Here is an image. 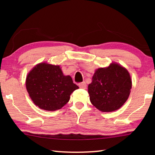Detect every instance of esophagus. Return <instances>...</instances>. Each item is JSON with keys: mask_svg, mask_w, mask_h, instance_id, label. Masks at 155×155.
I'll return each instance as SVG.
<instances>
[{"mask_svg": "<svg viewBox=\"0 0 155 155\" xmlns=\"http://www.w3.org/2000/svg\"><path fill=\"white\" fill-rule=\"evenodd\" d=\"M78 86H79V87L81 89H85L87 87V84L85 83V82H82L78 84Z\"/></svg>", "mask_w": 155, "mask_h": 155, "instance_id": "esophagus-1", "label": "esophagus"}]
</instances>
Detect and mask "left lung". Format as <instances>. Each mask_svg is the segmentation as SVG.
Instances as JSON below:
<instances>
[{
	"mask_svg": "<svg viewBox=\"0 0 155 155\" xmlns=\"http://www.w3.org/2000/svg\"><path fill=\"white\" fill-rule=\"evenodd\" d=\"M132 81L128 70L116 63L97 69L88 85L91 104L103 112L119 109L129 96Z\"/></svg>",
	"mask_w": 155,
	"mask_h": 155,
	"instance_id": "1",
	"label": "left lung"
}]
</instances>
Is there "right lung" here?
Masks as SVG:
<instances>
[{"instance_id":"add662e5","label":"right lung","mask_w":155,"mask_h":155,"mask_svg":"<svg viewBox=\"0 0 155 155\" xmlns=\"http://www.w3.org/2000/svg\"><path fill=\"white\" fill-rule=\"evenodd\" d=\"M26 87L33 103L46 111L62 108L70 94L78 88L70 76H65L59 65L40 63L27 74Z\"/></svg>"}]
</instances>
